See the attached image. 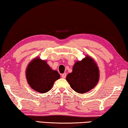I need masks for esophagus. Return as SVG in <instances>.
Returning <instances> with one entry per match:
<instances>
[{"label":"esophagus","mask_w":128,"mask_h":128,"mask_svg":"<svg viewBox=\"0 0 128 128\" xmlns=\"http://www.w3.org/2000/svg\"><path fill=\"white\" fill-rule=\"evenodd\" d=\"M66 73H64L62 75V78H66Z\"/></svg>","instance_id":"esophagus-1"}]
</instances>
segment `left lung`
<instances>
[{"label":"left lung","instance_id":"obj_1","mask_svg":"<svg viewBox=\"0 0 128 128\" xmlns=\"http://www.w3.org/2000/svg\"><path fill=\"white\" fill-rule=\"evenodd\" d=\"M99 77L98 64L94 60L87 55L82 60L75 62L72 71L67 75L66 80L74 90L84 94L96 86Z\"/></svg>","mask_w":128,"mask_h":128}]
</instances>
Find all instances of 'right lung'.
Segmentation results:
<instances>
[{"mask_svg": "<svg viewBox=\"0 0 128 128\" xmlns=\"http://www.w3.org/2000/svg\"><path fill=\"white\" fill-rule=\"evenodd\" d=\"M26 75L30 87L40 93H45L51 90L54 82L60 78L58 72L52 70L46 60L38 57L29 62Z\"/></svg>", "mask_w": 128, "mask_h": 128, "instance_id": "add662e5", "label": "right lung"}]
</instances>
